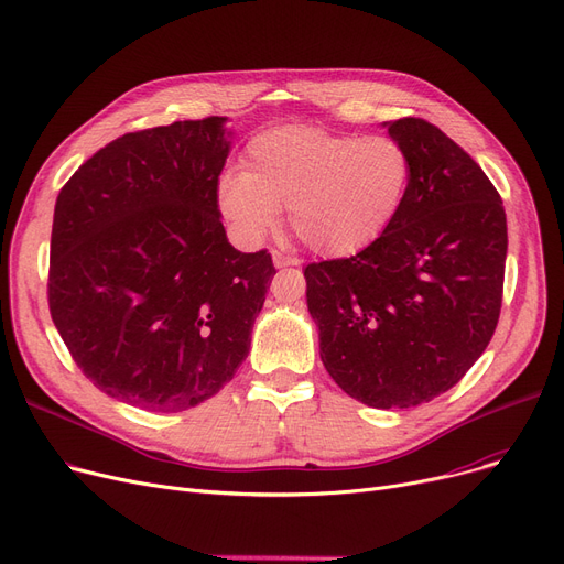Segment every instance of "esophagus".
Wrapping results in <instances>:
<instances>
[{"label": "esophagus", "instance_id": "1", "mask_svg": "<svg viewBox=\"0 0 564 564\" xmlns=\"http://www.w3.org/2000/svg\"><path fill=\"white\" fill-rule=\"evenodd\" d=\"M273 263H275V268H286V265H299V259L284 257V254L275 252V254H273Z\"/></svg>", "mask_w": 564, "mask_h": 564}]
</instances>
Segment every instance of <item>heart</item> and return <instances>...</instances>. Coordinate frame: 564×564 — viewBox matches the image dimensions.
<instances>
[{"instance_id": "obj_1", "label": "heart", "mask_w": 564, "mask_h": 564, "mask_svg": "<svg viewBox=\"0 0 564 564\" xmlns=\"http://www.w3.org/2000/svg\"><path fill=\"white\" fill-rule=\"evenodd\" d=\"M412 156L391 137H354L314 124L265 129L247 143L242 169L217 183V206L236 234L261 242L286 206L289 227L312 252H364L400 217Z\"/></svg>"}]
</instances>
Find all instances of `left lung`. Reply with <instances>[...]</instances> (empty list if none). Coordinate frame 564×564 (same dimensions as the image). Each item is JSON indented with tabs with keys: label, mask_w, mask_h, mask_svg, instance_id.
I'll return each mask as SVG.
<instances>
[{
	"label": "left lung",
	"mask_w": 564,
	"mask_h": 564,
	"mask_svg": "<svg viewBox=\"0 0 564 564\" xmlns=\"http://www.w3.org/2000/svg\"><path fill=\"white\" fill-rule=\"evenodd\" d=\"M412 156L400 217L349 259L305 265L319 354L347 395L404 410L446 393L500 319L507 215L481 166L421 118L384 122Z\"/></svg>",
	"instance_id": "1"
}]
</instances>
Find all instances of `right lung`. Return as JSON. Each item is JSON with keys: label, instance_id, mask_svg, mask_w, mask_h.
I'll return each instance as SVG.
<instances>
[{"label": "right lung", "instance_id": "obj_1", "mask_svg": "<svg viewBox=\"0 0 564 564\" xmlns=\"http://www.w3.org/2000/svg\"><path fill=\"white\" fill-rule=\"evenodd\" d=\"M227 118L124 133L57 196L48 305L76 366L106 395L183 412L219 393L250 351L273 259L219 221Z\"/></svg>", "mask_w": 564, "mask_h": 564}]
</instances>
